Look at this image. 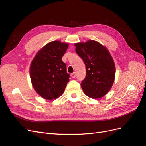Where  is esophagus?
<instances>
[{"mask_svg": "<svg viewBox=\"0 0 146 146\" xmlns=\"http://www.w3.org/2000/svg\"><path fill=\"white\" fill-rule=\"evenodd\" d=\"M71 76H72V78H74L76 77V73H73L71 74Z\"/></svg>", "mask_w": 146, "mask_h": 146, "instance_id": "34e87169", "label": "esophagus"}]
</instances>
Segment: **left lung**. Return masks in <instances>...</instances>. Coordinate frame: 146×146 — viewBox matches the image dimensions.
<instances>
[{"label": "left lung", "mask_w": 146, "mask_h": 146, "mask_svg": "<svg viewBox=\"0 0 146 146\" xmlns=\"http://www.w3.org/2000/svg\"><path fill=\"white\" fill-rule=\"evenodd\" d=\"M76 52L84 61L86 76L81 86L90 98L103 97L113 84L115 67L108 50L96 41L75 43Z\"/></svg>", "instance_id": "1"}]
</instances>
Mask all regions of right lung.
<instances>
[{"label": "right lung", "instance_id": "1", "mask_svg": "<svg viewBox=\"0 0 146 146\" xmlns=\"http://www.w3.org/2000/svg\"><path fill=\"white\" fill-rule=\"evenodd\" d=\"M68 47V43L51 41L40 50L32 62L30 76L32 86L45 99L60 97L69 81L70 74L62 60Z\"/></svg>", "mask_w": 146, "mask_h": 146}]
</instances>
